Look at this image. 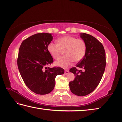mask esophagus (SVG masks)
Masks as SVG:
<instances>
[{
    "instance_id": "34e87169",
    "label": "esophagus",
    "mask_w": 122,
    "mask_h": 122,
    "mask_svg": "<svg viewBox=\"0 0 122 122\" xmlns=\"http://www.w3.org/2000/svg\"><path fill=\"white\" fill-rule=\"evenodd\" d=\"M69 70H67V69H66V70H65V74H66V75H67V74H68V73H69Z\"/></svg>"
}]
</instances>
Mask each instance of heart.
Returning <instances> with one entry per match:
<instances>
[{
	"label": "heart",
	"mask_w": 122,
	"mask_h": 122,
	"mask_svg": "<svg viewBox=\"0 0 122 122\" xmlns=\"http://www.w3.org/2000/svg\"><path fill=\"white\" fill-rule=\"evenodd\" d=\"M57 43L51 42L47 49L53 57L57 59L64 50L65 56L56 61V64L63 68H67L73 61L79 62L85 57L86 45L85 41L76 37L66 36L59 38Z\"/></svg>",
	"instance_id": "1"
}]
</instances>
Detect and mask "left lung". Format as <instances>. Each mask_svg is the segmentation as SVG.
I'll return each instance as SVG.
<instances>
[{
	"label": "left lung",
	"instance_id": "left-lung-1",
	"mask_svg": "<svg viewBox=\"0 0 122 122\" xmlns=\"http://www.w3.org/2000/svg\"><path fill=\"white\" fill-rule=\"evenodd\" d=\"M80 37L86 44V53L76 67L70 69L69 71L75 75V78L69 84L72 93L85 96L94 91L99 84L105 70L106 59L104 47L99 41L85 33H81ZM77 68L83 69V71Z\"/></svg>",
	"mask_w": 122,
	"mask_h": 122
}]
</instances>
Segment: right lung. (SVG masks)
Instances as JSON below:
<instances>
[{
	"label": "right lung",
	"instance_id": "1",
	"mask_svg": "<svg viewBox=\"0 0 122 122\" xmlns=\"http://www.w3.org/2000/svg\"><path fill=\"white\" fill-rule=\"evenodd\" d=\"M52 40L51 33L34 34L23 41L19 50L17 64L21 76L30 90L38 94L50 93L56 77L64 74L61 67H48L54 61L47 49Z\"/></svg>",
	"mask_w": 122,
	"mask_h": 122
}]
</instances>
